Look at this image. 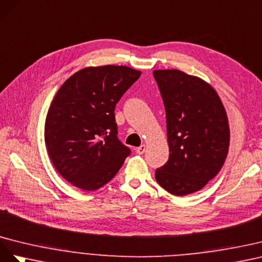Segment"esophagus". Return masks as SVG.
<instances>
[{"label": "esophagus", "instance_id": "1", "mask_svg": "<svg viewBox=\"0 0 262 262\" xmlns=\"http://www.w3.org/2000/svg\"><path fill=\"white\" fill-rule=\"evenodd\" d=\"M145 151H146V145H141L140 147L136 148V152L138 155H143Z\"/></svg>", "mask_w": 262, "mask_h": 262}]
</instances>
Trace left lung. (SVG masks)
Wrapping results in <instances>:
<instances>
[{"label":"left lung","mask_w":262,"mask_h":262,"mask_svg":"<svg viewBox=\"0 0 262 262\" xmlns=\"http://www.w3.org/2000/svg\"><path fill=\"white\" fill-rule=\"evenodd\" d=\"M167 116L169 160L156 180L177 196L198 192L220 172L228 154L225 107L206 81L177 69L154 70Z\"/></svg>","instance_id":"left-lung-1"}]
</instances>
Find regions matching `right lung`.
<instances>
[{
    "label": "right lung",
    "instance_id": "1",
    "mask_svg": "<svg viewBox=\"0 0 262 262\" xmlns=\"http://www.w3.org/2000/svg\"><path fill=\"white\" fill-rule=\"evenodd\" d=\"M140 74L126 66L86 67L58 90L45 122V144L56 170L72 185L102 188L130 154L117 138L114 110Z\"/></svg>",
    "mask_w": 262,
    "mask_h": 262
}]
</instances>
